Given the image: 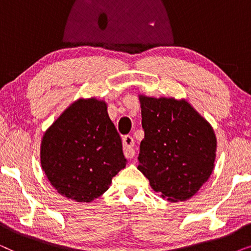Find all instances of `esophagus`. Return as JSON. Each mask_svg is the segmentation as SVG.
I'll use <instances>...</instances> for the list:
<instances>
[{
  "label": "esophagus",
  "instance_id": "34e87169",
  "mask_svg": "<svg viewBox=\"0 0 251 251\" xmlns=\"http://www.w3.org/2000/svg\"><path fill=\"white\" fill-rule=\"evenodd\" d=\"M123 143V149H125V155L128 159H132L135 156V150H133V146H135V142H133V138L131 136L126 135L122 138Z\"/></svg>",
  "mask_w": 251,
  "mask_h": 251
}]
</instances>
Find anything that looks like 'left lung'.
Segmentation results:
<instances>
[{"label": "left lung", "instance_id": "1", "mask_svg": "<svg viewBox=\"0 0 251 251\" xmlns=\"http://www.w3.org/2000/svg\"><path fill=\"white\" fill-rule=\"evenodd\" d=\"M138 169L168 201L193 197L214 170L217 140L211 126L186 100L139 96Z\"/></svg>", "mask_w": 251, "mask_h": 251}]
</instances>
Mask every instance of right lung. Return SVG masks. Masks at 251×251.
<instances>
[{
	"mask_svg": "<svg viewBox=\"0 0 251 251\" xmlns=\"http://www.w3.org/2000/svg\"><path fill=\"white\" fill-rule=\"evenodd\" d=\"M126 163L106 102L96 98L73 102L41 143L47 178L58 193L76 202H91L105 193Z\"/></svg>",
	"mask_w": 251,
	"mask_h": 251,
	"instance_id": "add662e5",
	"label": "right lung"
}]
</instances>
